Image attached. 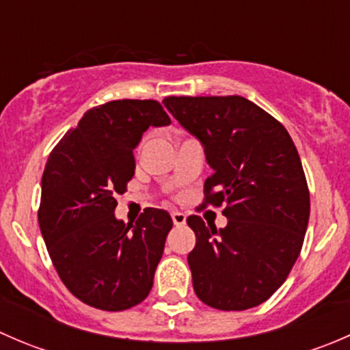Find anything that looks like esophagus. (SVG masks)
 <instances>
[{
    "label": "esophagus",
    "mask_w": 350,
    "mask_h": 350,
    "mask_svg": "<svg viewBox=\"0 0 350 350\" xmlns=\"http://www.w3.org/2000/svg\"><path fill=\"white\" fill-rule=\"evenodd\" d=\"M171 217H172V221H174L176 227H181V225L186 224V215L183 213V211H178V210L172 211Z\"/></svg>",
    "instance_id": "1"
}]
</instances>
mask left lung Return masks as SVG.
<instances>
[{
	"instance_id": "1",
	"label": "left lung",
	"mask_w": 350,
	"mask_h": 350,
	"mask_svg": "<svg viewBox=\"0 0 350 350\" xmlns=\"http://www.w3.org/2000/svg\"><path fill=\"white\" fill-rule=\"evenodd\" d=\"M162 103L198 137L213 172L201 206H224L225 228L188 217V264L198 298L242 312L274 295L301 252L310 191L298 150L274 116L242 96H167Z\"/></svg>"
}]
</instances>
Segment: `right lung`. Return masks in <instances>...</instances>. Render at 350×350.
<instances>
[{"label": "right lung", "mask_w": 350, "mask_h": 350, "mask_svg": "<svg viewBox=\"0 0 350 350\" xmlns=\"http://www.w3.org/2000/svg\"><path fill=\"white\" fill-rule=\"evenodd\" d=\"M171 118L155 100H116L88 109L52 149L42 176L38 225L66 288L86 305L122 312L150 293L172 220L146 208L116 220V195L135 174L133 149Z\"/></svg>", "instance_id": "add662e5"}]
</instances>
